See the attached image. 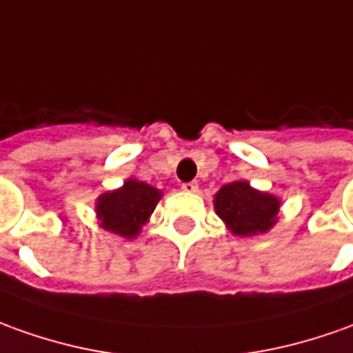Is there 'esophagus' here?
<instances>
[{
  "label": "esophagus",
  "instance_id": "obj_1",
  "mask_svg": "<svg viewBox=\"0 0 353 353\" xmlns=\"http://www.w3.org/2000/svg\"><path fill=\"white\" fill-rule=\"evenodd\" d=\"M182 190L190 192V194H194V192H198V182H196V181L184 182V184H182Z\"/></svg>",
  "mask_w": 353,
  "mask_h": 353
}]
</instances>
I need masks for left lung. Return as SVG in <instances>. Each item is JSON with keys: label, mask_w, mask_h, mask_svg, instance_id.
I'll return each mask as SVG.
<instances>
[{"label": "left lung", "mask_w": 353, "mask_h": 353, "mask_svg": "<svg viewBox=\"0 0 353 353\" xmlns=\"http://www.w3.org/2000/svg\"><path fill=\"white\" fill-rule=\"evenodd\" d=\"M215 211L236 236H255L271 230L279 219L281 200L250 186L248 181L225 184L215 194Z\"/></svg>", "instance_id": "1"}]
</instances>
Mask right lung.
<instances>
[{"instance_id":"1","label":"right lung","mask_w":353,"mask_h":353,"mask_svg":"<svg viewBox=\"0 0 353 353\" xmlns=\"http://www.w3.org/2000/svg\"><path fill=\"white\" fill-rule=\"evenodd\" d=\"M161 190L136 179L128 181L113 192L101 194L96 201L99 227L123 238H136L148 223Z\"/></svg>"}]
</instances>
